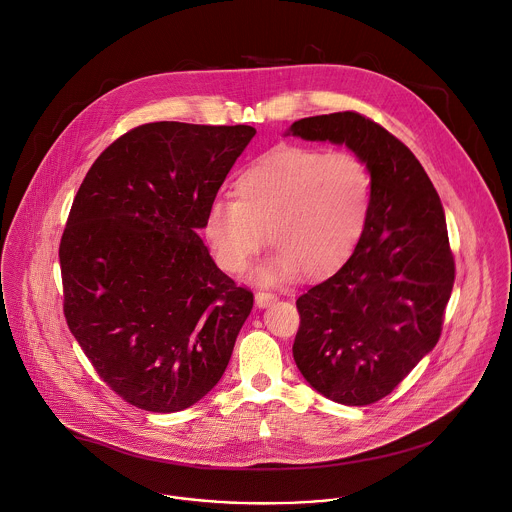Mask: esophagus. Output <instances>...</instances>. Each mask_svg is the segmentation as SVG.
<instances>
[{"label": "esophagus", "instance_id": "34e87169", "mask_svg": "<svg viewBox=\"0 0 512 512\" xmlns=\"http://www.w3.org/2000/svg\"><path fill=\"white\" fill-rule=\"evenodd\" d=\"M273 301H277V297H275L273 293H263V291H259V293L255 295V305H257L259 309H265V307L271 305Z\"/></svg>", "mask_w": 512, "mask_h": 512}]
</instances>
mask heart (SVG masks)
<instances>
[{"label": "heart", "mask_w": 512, "mask_h": 512, "mask_svg": "<svg viewBox=\"0 0 512 512\" xmlns=\"http://www.w3.org/2000/svg\"><path fill=\"white\" fill-rule=\"evenodd\" d=\"M231 199H215L203 233L217 265L235 275L263 243L277 251L257 271L263 283L299 269L321 275L339 267L361 241L373 203V175L355 153L283 145L249 163Z\"/></svg>", "instance_id": "heart-1"}]
</instances>
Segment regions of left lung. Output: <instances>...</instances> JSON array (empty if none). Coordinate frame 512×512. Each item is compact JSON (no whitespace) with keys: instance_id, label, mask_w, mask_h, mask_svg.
Returning a JSON list of instances; mask_svg holds the SVG:
<instances>
[{"instance_id":"1","label":"left lung","mask_w":512,"mask_h":512,"mask_svg":"<svg viewBox=\"0 0 512 512\" xmlns=\"http://www.w3.org/2000/svg\"><path fill=\"white\" fill-rule=\"evenodd\" d=\"M287 135L349 147L371 169L373 203L349 261L297 299L293 343L305 381L351 407L387 397L429 355L455 283L445 211L419 159L355 113L295 121Z\"/></svg>"}]
</instances>
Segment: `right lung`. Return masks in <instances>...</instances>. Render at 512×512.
Returning <instances> with one entry per match:
<instances>
[{
    "label": "right lung",
    "mask_w": 512,
    "mask_h": 512,
    "mask_svg": "<svg viewBox=\"0 0 512 512\" xmlns=\"http://www.w3.org/2000/svg\"><path fill=\"white\" fill-rule=\"evenodd\" d=\"M251 125L155 121L87 171L59 245L63 313L121 399L177 413L223 377L253 309L197 235Z\"/></svg>",
    "instance_id": "right-lung-1"
}]
</instances>
